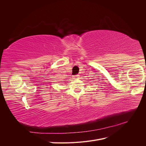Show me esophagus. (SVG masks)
<instances>
[{
    "mask_svg": "<svg viewBox=\"0 0 146 146\" xmlns=\"http://www.w3.org/2000/svg\"><path fill=\"white\" fill-rule=\"evenodd\" d=\"M78 77H79L78 75H76V76H74V77H73V78H74V79H77Z\"/></svg>",
    "mask_w": 146,
    "mask_h": 146,
    "instance_id": "obj_1",
    "label": "esophagus"
}]
</instances>
